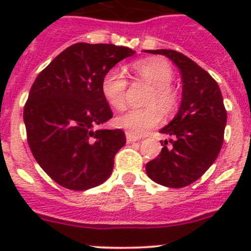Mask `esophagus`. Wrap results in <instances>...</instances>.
I'll use <instances>...</instances> for the list:
<instances>
[{
  "instance_id": "esophagus-1",
  "label": "esophagus",
  "mask_w": 251,
  "mask_h": 251,
  "mask_svg": "<svg viewBox=\"0 0 251 251\" xmlns=\"http://www.w3.org/2000/svg\"><path fill=\"white\" fill-rule=\"evenodd\" d=\"M126 137H127V142L128 143H132V142H137V141H139V137H137V136H134V134H130V133H126Z\"/></svg>"
}]
</instances>
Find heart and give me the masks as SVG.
<instances>
[{
	"label": "heart",
	"instance_id": "b5f03b06",
	"mask_svg": "<svg viewBox=\"0 0 251 251\" xmlns=\"http://www.w3.org/2000/svg\"><path fill=\"white\" fill-rule=\"evenodd\" d=\"M133 70L141 79L152 85L146 99L147 106L128 110L115 118L117 126L134 136H143L156 127L163 118V112L170 113L176 109L178 95L171 85L174 72L166 61L159 59L139 60L133 64ZM127 79L121 69L113 68L105 73L101 80V93L106 101L115 108L123 109L126 106Z\"/></svg>",
	"mask_w": 251,
	"mask_h": 251
}]
</instances>
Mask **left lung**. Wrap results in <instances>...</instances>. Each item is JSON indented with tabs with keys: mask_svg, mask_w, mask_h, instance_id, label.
I'll return each mask as SVG.
<instances>
[{
	"mask_svg": "<svg viewBox=\"0 0 251 251\" xmlns=\"http://www.w3.org/2000/svg\"><path fill=\"white\" fill-rule=\"evenodd\" d=\"M165 55L179 69L182 99L175 118L161 129L171 136L158 157L146 165L148 177L166 187L181 188L200 178L217 158L224 142L226 109L214 77L175 50H147Z\"/></svg>",
	"mask_w": 251,
	"mask_h": 251,
	"instance_id": "8db88e82",
	"label": "left lung"
}]
</instances>
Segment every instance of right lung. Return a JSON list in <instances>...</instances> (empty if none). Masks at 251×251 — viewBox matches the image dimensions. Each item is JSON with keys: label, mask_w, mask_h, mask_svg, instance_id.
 Here are the masks:
<instances>
[{"label": "right lung", "mask_w": 251, "mask_h": 251, "mask_svg": "<svg viewBox=\"0 0 251 251\" xmlns=\"http://www.w3.org/2000/svg\"><path fill=\"white\" fill-rule=\"evenodd\" d=\"M126 46L77 43L57 55L31 86L24 108L27 142L40 167L63 187L84 191L110 176L126 145L122 129H95L113 117L101 80Z\"/></svg>", "instance_id": "1"}]
</instances>
